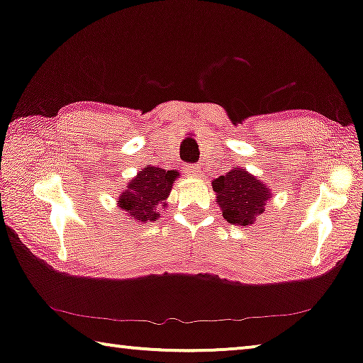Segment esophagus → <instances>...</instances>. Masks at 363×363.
I'll list each match as a JSON object with an SVG mask.
<instances>
[{"label": "esophagus", "instance_id": "34e87169", "mask_svg": "<svg viewBox=\"0 0 363 363\" xmlns=\"http://www.w3.org/2000/svg\"><path fill=\"white\" fill-rule=\"evenodd\" d=\"M183 170H185L186 175L190 177L200 175V165H198V163H185V168H183Z\"/></svg>", "mask_w": 363, "mask_h": 363}]
</instances>
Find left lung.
<instances>
[{"label": "left lung", "mask_w": 363, "mask_h": 363, "mask_svg": "<svg viewBox=\"0 0 363 363\" xmlns=\"http://www.w3.org/2000/svg\"><path fill=\"white\" fill-rule=\"evenodd\" d=\"M223 218L233 225L247 226L266 211L271 198L269 188L250 175L245 168H233L226 175L211 182Z\"/></svg>", "instance_id": "1"}]
</instances>
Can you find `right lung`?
Wrapping results in <instances>:
<instances>
[{"mask_svg":"<svg viewBox=\"0 0 363 363\" xmlns=\"http://www.w3.org/2000/svg\"><path fill=\"white\" fill-rule=\"evenodd\" d=\"M177 177V170L145 167L121 193L118 206L138 223L155 221L160 218L158 210L165 208V200Z\"/></svg>","mask_w":363,"mask_h":363,"instance_id":"add662e5","label":"right lung"}]
</instances>
